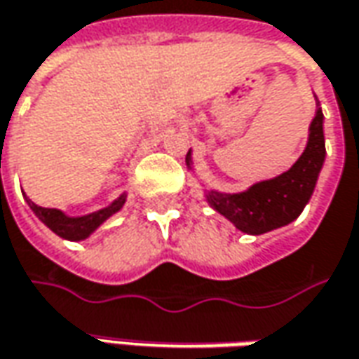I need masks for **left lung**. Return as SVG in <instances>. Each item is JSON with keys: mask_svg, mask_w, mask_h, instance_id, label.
Wrapping results in <instances>:
<instances>
[{"mask_svg": "<svg viewBox=\"0 0 359 359\" xmlns=\"http://www.w3.org/2000/svg\"><path fill=\"white\" fill-rule=\"evenodd\" d=\"M322 121V109H318L310 125L306 151L288 172L272 180L258 182L241 194L210 192L208 201L215 210L229 218L232 224H236V229L250 234H262L298 218L314 192L318 172L326 156Z\"/></svg>", "mask_w": 359, "mask_h": 359, "instance_id": "8db88e82", "label": "left lung"}]
</instances>
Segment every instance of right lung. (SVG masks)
Segmentation results:
<instances>
[{
  "label": "right lung",
  "mask_w": 359,
  "mask_h": 359,
  "mask_svg": "<svg viewBox=\"0 0 359 359\" xmlns=\"http://www.w3.org/2000/svg\"><path fill=\"white\" fill-rule=\"evenodd\" d=\"M27 203L32 206L33 212L41 218L45 224L53 230L55 234H59L61 238H67V241H83V238H87L97 226H101L107 218L111 217V215H115L118 208L125 204V194H123L121 198H117L111 206L103 208V210L93 212V215H89V217L81 218H69L65 217L61 210H57V208H43V206L35 204L33 201H29V198H27Z\"/></svg>",
  "instance_id": "1"
}]
</instances>
